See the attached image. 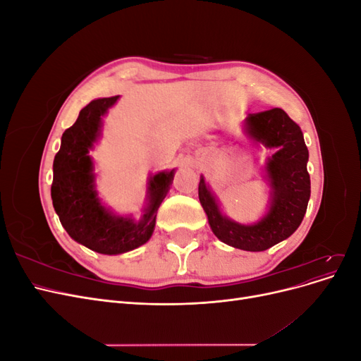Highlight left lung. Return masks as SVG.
<instances>
[{"mask_svg": "<svg viewBox=\"0 0 361 361\" xmlns=\"http://www.w3.org/2000/svg\"><path fill=\"white\" fill-rule=\"evenodd\" d=\"M245 125L251 138L262 141L267 147L277 149L267 162L272 190L269 212L251 226L228 220L218 209L203 176L199 183V199L212 232L220 241L247 251H264L297 231L307 211L310 199L309 150L301 128L281 108L248 114Z\"/></svg>", "mask_w": 361, "mask_h": 361, "instance_id": "8db88e82", "label": "left lung"}]
</instances>
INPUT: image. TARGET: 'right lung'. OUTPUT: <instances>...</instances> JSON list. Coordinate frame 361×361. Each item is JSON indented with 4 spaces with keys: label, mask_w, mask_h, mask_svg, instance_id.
Segmentation results:
<instances>
[{
    "label": "right lung",
    "mask_w": 361,
    "mask_h": 361,
    "mask_svg": "<svg viewBox=\"0 0 361 361\" xmlns=\"http://www.w3.org/2000/svg\"><path fill=\"white\" fill-rule=\"evenodd\" d=\"M117 96L94 99L80 111L76 122L63 133L54 158L51 197L61 226L76 243L102 255H120L147 243L155 228L157 211L173 182L174 170L150 179L149 206L140 223L116 216L101 204L94 190L89 150L101 130V117Z\"/></svg>",
    "instance_id": "1"
}]
</instances>
